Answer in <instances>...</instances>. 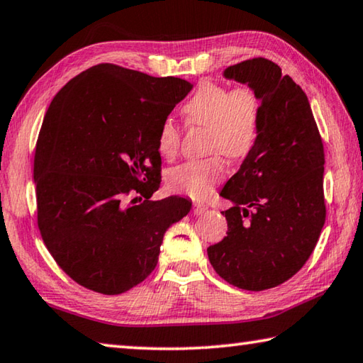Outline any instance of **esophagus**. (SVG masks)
Returning a JSON list of instances; mask_svg holds the SVG:
<instances>
[{"instance_id":"1","label":"esophagus","mask_w":363,"mask_h":363,"mask_svg":"<svg viewBox=\"0 0 363 363\" xmlns=\"http://www.w3.org/2000/svg\"><path fill=\"white\" fill-rule=\"evenodd\" d=\"M207 208L208 207L206 204H202V202H194V204H193V213L194 215H202V213L207 211Z\"/></svg>"}]
</instances>
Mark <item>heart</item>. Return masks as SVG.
Wrapping results in <instances>:
<instances>
[{"label":"heart","mask_w":363,"mask_h":363,"mask_svg":"<svg viewBox=\"0 0 363 363\" xmlns=\"http://www.w3.org/2000/svg\"><path fill=\"white\" fill-rule=\"evenodd\" d=\"M188 125L207 127L206 150L221 152L230 159H242L253 150L262 123V101L250 86L228 89L218 82H202L182 108ZM182 129L174 119L165 118L157 130V151L174 157L180 150ZM223 159L212 155L191 159L167 174V185L191 198H206L215 183L223 180Z\"/></svg>","instance_id":"obj_1"}]
</instances>
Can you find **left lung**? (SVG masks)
Segmentation results:
<instances>
[{"mask_svg": "<svg viewBox=\"0 0 363 363\" xmlns=\"http://www.w3.org/2000/svg\"><path fill=\"white\" fill-rule=\"evenodd\" d=\"M223 76L258 94L262 123L253 150L220 191L233 202L221 212L228 236L207 255L228 284L262 291L294 277L319 240L325 156L306 94L281 67L258 57Z\"/></svg>", "mask_w": 363, "mask_h": 363, "instance_id": "left-lung-1", "label": "left lung"}]
</instances>
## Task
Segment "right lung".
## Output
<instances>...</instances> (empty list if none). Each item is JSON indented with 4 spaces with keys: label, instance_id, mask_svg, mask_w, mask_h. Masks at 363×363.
<instances>
[{
    "label": "right lung",
    "instance_id": "right-lung-1",
    "mask_svg": "<svg viewBox=\"0 0 363 363\" xmlns=\"http://www.w3.org/2000/svg\"><path fill=\"white\" fill-rule=\"evenodd\" d=\"M191 89L100 63L50 101L35 150L38 228L82 287L119 295L143 282L165 231L191 208L180 196L148 201L161 185L159 125Z\"/></svg>",
    "mask_w": 363,
    "mask_h": 363
}]
</instances>
